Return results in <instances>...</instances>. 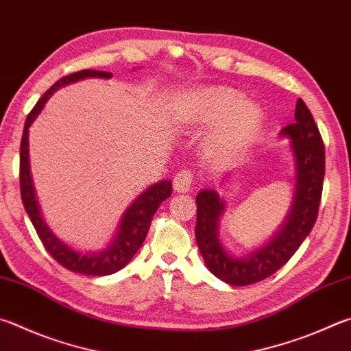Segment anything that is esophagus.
I'll return each mask as SVG.
<instances>
[{
    "label": "esophagus",
    "mask_w": 351,
    "mask_h": 351,
    "mask_svg": "<svg viewBox=\"0 0 351 351\" xmlns=\"http://www.w3.org/2000/svg\"><path fill=\"white\" fill-rule=\"evenodd\" d=\"M193 184V173L190 170H181L178 171L175 180H173V189L178 193H186L190 190Z\"/></svg>",
    "instance_id": "1"
}]
</instances>
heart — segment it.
Listing matches in <instances>:
<instances>
[{"instance_id": "obj_1", "label": "heart", "mask_w": 351, "mask_h": 351, "mask_svg": "<svg viewBox=\"0 0 351 351\" xmlns=\"http://www.w3.org/2000/svg\"><path fill=\"white\" fill-rule=\"evenodd\" d=\"M184 119L195 125L219 124L213 147L218 152H230L259 129L263 113L258 106L245 103V95L237 88L208 87L190 99Z\"/></svg>"}]
</instances>
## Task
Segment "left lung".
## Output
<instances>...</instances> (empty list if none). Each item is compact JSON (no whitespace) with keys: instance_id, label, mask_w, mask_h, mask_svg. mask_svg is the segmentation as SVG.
Instances as JSON below:
<instances>
[{"instance_id":"1","label":"left lung","mask_w":351,"mask_h":351,"mask_svg":"<svg viewBox=\"0 0 351 351\" xmlns=\"http://www.w3.org/2000/svg\"><path fill=\"white\" fill-rule=\"evenodd\" d=\"M281 135L291 139L296 187L285 222L269 244L247 258L228 254L218 234L224 201L210 189L201 190L196 196L197 247L208 270L230 285H250L271 276L295 254L316 222L326 175V149L311 112L301 98L296 103L295 123L285 125Z\"/></svg>"}]
</instances>
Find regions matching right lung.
Listing matches in <instances>:
<instances>
[{
    "label": "right lung",
    "instance_id": "add662e5",
    "mask_svg": "<svg viewBox=\"0 0 351 351\" xmlns=\"http://www.w3.org/2000/svg\"><path fill=\"white\" fill-rule=\"evenodd\" d=\"M92 76H97V78H112V73L103 72V70L84 69L80 70V72L62 76L61 80L56 81L38 99L34 109L30 110L24 124L20 147V189L25 212H27L38 237H40L44 248L49 252L50 256L62 267H66L67 270H72L75 273H82V275L88 276H106L123 269L135 256V253L139 250V247L143 245L145 237H147L152 219H154L156 210L161 206V202L171 195V182L161 181L154 184L143 195H139L133 201L132 206L125 210L123 219H121L117 237L112 241V245H109V248H106L101 253L76 252L72 247H69L61 239L56 238L52 230L47 227L41 216L34 184H32V175L29 167V127L38 117V113L43 110L44 104L47 103V99L52 97L53 92L58 90L62 86L70 84V82L92 78Z\"/></svg>",
    "mask_w": 351,
    "mask_h": 351
}]
</instances>
